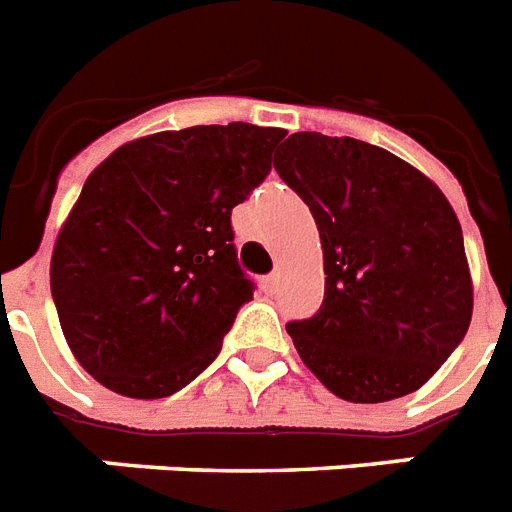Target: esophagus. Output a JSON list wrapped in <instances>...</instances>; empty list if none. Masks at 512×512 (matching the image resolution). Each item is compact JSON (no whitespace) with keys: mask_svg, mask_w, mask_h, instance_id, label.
Segmentation results:
<instances>
[{"mask_svg":"<svg viewBox=\"0 0 512 512\" xmlns=\"http://www.w3.org/2000/svg\"><path fill=\"white\" fill-rule=\"evenodd\" d=\"M278 284H281V273H268V276L263 278V286H265V292H278Z\"/></svg>","mask_w":512,"mask_h":512,"instance_id":"1","label":"esophagus"}]
</instances>
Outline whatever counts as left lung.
<instances>
[{"mask_svg": "<svg viewBox=\"0 0 512 512\" xmlns=\"http://www.w3.org/2000/svg\"><path fill=\"white\" fill-rule=\"evenodd\" d=\"M273 165L323 244L321 307L286 323L302 363L342 400L415 392L471 326V273L447 197L413 165L350 136L292 134Z\"/></svg>", "mask_w": 512, "mask_h": 512, "instance_id": "1", "label": "left lung"}]
</instances>
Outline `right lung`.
Instances as JSON below:
<instances>
[{
	"instance_id": "obj_1",
	"label": "right lung",
	"mask_w": 512,
	"mask_h": 512,
	"mask_svg": "<svg viewBox=\"0 0 512 512\" xmlns=\"http://www.w3.org/2000/svg\"><path fill=\"white\" fill-rule=\"evenodd\" d=\"M284 128L162 131L115 149L52 255V299L78 363L136 400L184 389L255 292L231 210L263 184Z\"/></svg>"
}]
</instances>
